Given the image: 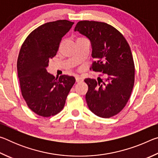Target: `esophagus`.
<instances>
[{"instance_id": "esophagus-1", "label": "esophagus", "mask_w": 158, "mask_h": 158, "mask_svg": "<svg viewBox=\"0 0 158 158\" xmlns=\"http://www.w3.org/2000/svg\"><path fill=\"white\" fill-rule=\"evenodd\" d=\"M75 79H76V82H80V81H83V79L81 78V77H80L79 76H77L75 77Z\"/></svg>"}]
</instances>
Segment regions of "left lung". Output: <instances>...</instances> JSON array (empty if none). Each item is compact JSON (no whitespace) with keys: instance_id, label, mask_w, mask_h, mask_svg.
Here are the masks:
<instances>
[{"instance_id":"1","label":"left lung","mask_w":158,"mask_h":158,"mask_svg":"<svg viewBox=\"0 0 158 158\" xmlns=\"http://www.w3.org/2000/svg\"><path fill=\"white\" fill-rule=\"evenodd\" d=\"M74 31L87 37L95 61L91 68L105 76L104 83L85 79L89 90L85 94L88 106L96 116L110 118L119 113L130 97L135 83V64L130 47L123 35L104 22L81 21Z\"/></svg>"}]
</instances>
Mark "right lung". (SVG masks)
<instances>
[{
  "label": "right lung",
  "mask_w": 158,
  "mask_h": 158,
  "mask_svg": "<svg viewBox=\"0 0 158 158\" xmlns=\"http://www.w3.org/2000/svg\"><path fill=\"white\" fill-rule=\"evenodd\" d=\"M74 22L58 20L39 26L26 37L17 60L21 94L29 108L39 116H54L62 110L74 77H56L47 73L49 59L56 55L62 37Z\"/></svg>",
  "instance_id": "1"
}]
</instances>
